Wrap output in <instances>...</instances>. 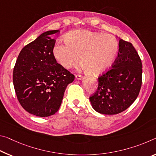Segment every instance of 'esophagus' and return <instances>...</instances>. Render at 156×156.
I'll use <instances>...</instances> for the list:
<instances>
[{
    "label": "esophagus",
    "mask_w": 156,
    "mask_h": 156,
    "mask_svg": "<svg viewBox=\"0 0 156 156\" xmlns=\"http://www.w3.org/2000/svg\"><path fill=\"white\" fill-rule=\"evenodd\" d=\"M76 78L77 80H82V79H83V77L81 75H76Z\"/></svg>",
    "instance_id": "obj_1"
}]
</instances>
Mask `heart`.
I'll use <instances>...</instances> for the list:
<instances>
[{
    "instance_id": "heart-1",
    "label": "heart",
    "mask_w": 156,
    "mask_h": 156,
    "mask_svg": "<svg viewBox=\"0 0 156 156\" xmlns=\"http://www.w3.org/2000/svg\"><path fill=\"white\" fill-rule=\"evenodd\" d=\"M66 44L54 46L53 55L63 68L75 67L80 60L83 68L91 76L108 71L117 58L119 46L117 39L87 30H76L66 34Z\"/></svg>"
}]
</instances>
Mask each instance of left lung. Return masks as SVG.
<instances>
[{"label": "left lung", "instance_id": "8db88e82", "mask_svg": "<svg viewBox=\"0 0 156 156\" xmlns=\"http://www.w3.org/2000/svg\"><path fill=\"white\" fill-rule=\"evenodd\" d=\"M119 40L115 65L98 78V90L90 98L94 110L103 115H117L126 110L137 98L142 85V64L137 52L131 43Z\"/></svg>", "mask_w": 156, "mask_h": 156}]
</instances>
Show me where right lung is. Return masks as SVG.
I'll list each match as a JSON object with an SVG mask.
<instances>
[{"mask_svg": "<svg viewBox=\"0 0 156 156\" xmlns=\"http://www.w3.org/2000/svg\"><path fill=\"white\" fill-rule=\"evenodd\" d=\"M59 32H44L24 46L14 68L13 84L19 102L25 110L37 117L58 112L66 87L75 78L57 63L53 55L55 40L51 35Z\"/></svg>", "mask_w": 156, "mask_h": 156, "instance_id": "add662e5", "label": "right lung"}]
</instances>
